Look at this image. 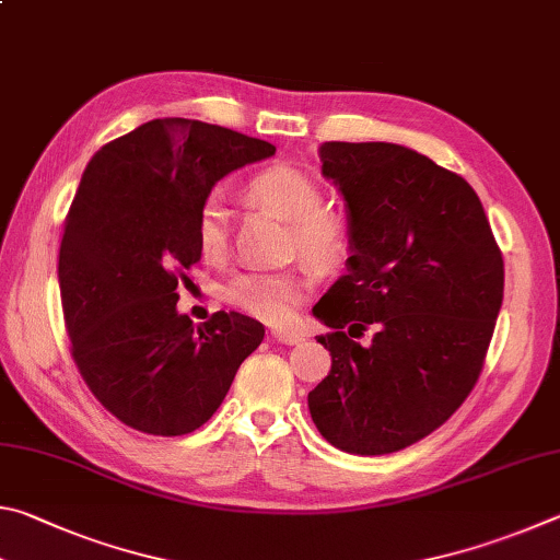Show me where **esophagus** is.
<instances>
[{"instance_id":"obj_1","label":"esophagus","mask_w":560,"mask_h":560,"mask_svg":"<svg viewBox=\"0 0 560 560\" xmlns=\"http://www.w3.org/2000/svg\"><path fill=\"white\" fill-rule=\"evenodd\" d=\"M270 335H272L275 341H280V345H300V341L305 339L295 329H272Z\"/></svg>"}]
</instances>
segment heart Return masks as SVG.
Instances as JSON below:
<instances>
[{"label": "heart", "instance_id": "obj_1", "mask_svg": "<svg viewBox=\"0 0 560 560\" xmlns=\"http://www.w3.org/2000/svg\"><path fill=\"white\" fill-rule=\"evenodd\" d=\"M248 194L265 209L278 213L290 223L292 245L310 262L335 265L349 250V221L347 215L327 209L322 184L310 172L292 164H275L258 172L248 184ZM196 243L206 260H219L229 245V209L221 196L211 194L201 203L196 215ZM305 272H241L225 285V300L245 315L282 325L310 292Z\"/></svg>", "mask_w": 560, "mask_h": 560}]
</instances>
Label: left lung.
Returning <instances> with one entry per match:
<instances>
[{"instance_id":"8db88e82","label":"left lung","mask_w":560,"mask_h":560,"mask_svg":"<svg viewBox=\"0 0 560 560\" xmlns=\"http://www.w3.org/2000/svg\"><path fill=\"white\" fill-rule=\"evenodd\" d=\"M322 174L347 201V275L312 315L331 371L312 420L351 455L398 453L463 406L504 298L502 250L463 176L390 142H325ZM372 329V341H355Z\"/></svg>"}]
</instances>
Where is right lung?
I'll return each mask as SVG.
<instances>
[{"instance_id":"obj_1","label":"right lung","mask_w":560,"mask_h":560,"mask_svg":"<svg viewBox=\"0 0 560 560\" xmlns=\"http://www.w3.org/2000/svg\"><path fill=\"white\" fill-rule=\"evenodd\" d=\"M275 147L162 117L103 144L81 176L58 250L71 354L93 396L140 433H194L223 404L265 329L238 312L194 322L176 285L201 260L196 215L213 184Z\"/></svg>"}]
</instances>
